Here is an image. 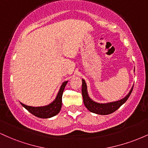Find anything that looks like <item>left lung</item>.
Listing matches in <instances>:
<instances>
[{
  "mask_svg": "<svg viewBox=\"0 0 148 148\" xmlns=\"http://www.w3.org/2000/svg\"><path fill=\"white\" fill-rule=\"evenodd\" d=\"M133 88L134 86L131 89L129 94L125 98H123V99L115 101V102H111L108 103H99L93 101L88 97L87 86H86V84L84 79L82 80V90L81 91H82L83 99H84V103L85 106L90 111L92 112V113H96V114L108 115L115 112L116 110H118L128 99L131 93L133 90Z\"/></svg>",
  "mask_w": 148,
  "mask_h": 148,
  "instance_id": "8db88e82",
  "label": "left lung"
}]
</instances>
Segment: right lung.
<instances>
[{"label":"right lung","mask_w":148,"mask_h":148,"mask_svg":"<svg viewBox=\"0 0 148 148\" xmlns=\"http://www.w3.org/2000/svg\"><path fill=\"white\" fill-rule=\"evenodd\" d=\"M67 83V81H65L62 84L56 99L48 106L42 107H32L26 106V105L21 103V105L24 107L25 109L28 110L30 113H32L35 116L38 117V118H49L53 116H55L56 115H57L60 112L61 109L62 93H63L64 89L65 88Z\"/></svg>","instance_id":"obj_1"}]
</instances>
